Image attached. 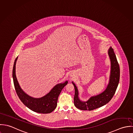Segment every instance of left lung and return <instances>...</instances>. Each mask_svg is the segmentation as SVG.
Masks as SVG:
<instances>
[{
  "label": "left lung",
  "mask_w": 133,
  "mask_h": 133,
  "mask_svg": "<svg viewBox=\"0 0 133 133\" xmlns=\"http://www.w3.org/2000/svg\"><path fill=\"white\" fill-rule=\"evenodd\" d=\"M111 63L110 74L109 83L105 90L95 96L91 97L87 101L80 100L79 92L76 84L72 82L75 89L74 104L77 108L83 110H92L103 106L112 99L118 87L120 79V67L114 49L110 47L108 51Z\"/></svg>",
  "instance_id": "8db88e82"
}]
</instances>
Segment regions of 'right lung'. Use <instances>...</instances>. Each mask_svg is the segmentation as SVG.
Returning a JSON list of instances; mask_svg holds the SVG:
<instances>
[{"instance_id":"1","label":"right lung","mask_w":133,"mask_h":133,"mask_svg":"<svg viewBox=\"0 0 133 133\" xmlns=\"http://www.w3.org/2000/svg\"><path fill=\"white\" fill-rule=\"evenodd\" d=\"M17 58L18 56L14 61L12 76L15 89L19 99L25 106L33 111L41 114L51 112L56 107L58 96L63 88L67 84L68 81L56 85L49 93L42 98L30 97L22 90L16 77L15 66Z\"/></svg>"}]
</instances>
